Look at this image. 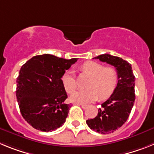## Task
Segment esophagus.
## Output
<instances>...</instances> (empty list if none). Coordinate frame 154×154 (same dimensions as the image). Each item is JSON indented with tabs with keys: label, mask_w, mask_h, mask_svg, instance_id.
Listing matches in <instances>:
<instances>
[{
	"label": "esophagus",
	"mask_w": 154,
	"mask_h": 154,
	"mask_svg": "<svg viewBox=\"0 0 154 154\" xmlns=\"http://www.w3.org/2000/svg\"><path fill=\"white\" fill-rule=\"evenodd\" d=\"M77 104L79 105V106H81L82 108L84 109H86L87 106H87V105H85V104H79V103H77Z\"/></svg>",
	"instance_id": "1"
}]
</instances>
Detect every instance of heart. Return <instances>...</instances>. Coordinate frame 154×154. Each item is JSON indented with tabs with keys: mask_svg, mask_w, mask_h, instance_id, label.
<instances>
[{
	"mask_svg": "<svg viewBox=\"0 0 154 154\" xmlns=\"http://www.w3.org/2000/svg\"><path fill=\"white\" fill-rule=\"evenodd\" d=\"M82 72L90 77L85 90L75 92L70 100L76 103H89L99 98L105 100L112 96L118 84L117 72L113 67L104 65L93 61L86 62L82 65ZM62 82L66 92L71 93L76 89V82L72 72H67L62 76Z\"/></svg>",
	"mask_w": 154,
	"mask_h": 154,
	"instance_id": "obj_1",
	"label": "heart"
}]
</instances>
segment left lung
Returning a JSON list of instances; mask_svg holds the SVG:
<instances>
[{"label": "left lung", "instance_id": "obj_1", "mask_svg": "<svg viewBox=\"0 0 154 154\" xmlns=\"http://www.w3.org/2000/svg\"><path fill=\"white\" fill-rule=\"evenodd\" d=\"M94 58L113 65L118 74V84L112 95L102 104L98 115L86 120L92 130L99 133H113L127 120L135 101V76L131 65L123 58L103 54Z\"/></svg>", "mask_w": 154, "mask_h": 154}]
</instances>
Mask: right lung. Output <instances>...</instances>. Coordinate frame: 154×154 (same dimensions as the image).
<instances>
[{
	"label": "right lung",
	"instance_id": "add662e5",
	"mask_svg": "<svg viewBox=\"0 0 154 154\" xmlns=\"http://www.w3.org/2000/svg\"><path fill=\"white\" fill-rule=\"evenodd\" d=\"M77 58L36 55L21 66L17 78L16 96L23 118L33 128L51 132L62 126L70 105L62 77Z\"/></svg>",
	"mask_w": 154,
	"mask_h": 154
}]
</instances>
